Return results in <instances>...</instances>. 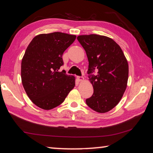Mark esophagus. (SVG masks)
Returning <instances> with one entry per match:
<instances>
[{"label":"esophagus","mask_w":153,"mask_h":153,"mask_svg":"<svg viewBox=\"0 0 153 153\" xmlns=\"http://www.w3.org/2000/svg\"><path fill=\"white\" fill-rule=\"evenodd\" d=\"M77 79L79 82H82V81H84V77H82V76H77Z\"/></svg>","instance_id":"obj_1"}]
</instances>
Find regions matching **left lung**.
Instances as JSON below:
<instances>
[{"label":"left lung","instance_id":"8db88e82","mask_svg":"<svg viewBox=\"0 0 153 153\" xmlns=\"http://www.w3.org/2000/svg\"><path fill=\"white\" fill-rule=\"evenodd\" d=\"M77 39L86 53L89 62L88 74L94 88L86 104L98 113H107L120 102L126 91L128 61L120 46L107 36L82 35ZM95 70L97 74L94 75Z\"/></svg>","mask_w":153,"mask_h":153}]
</instances>
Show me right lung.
<instances>
[{"instance_id":"add662e5","label":"right lung","mask_w":153,"mask_h":153,"mask_svg":"<svg viewBox=\"0 0 153 153\" xmlns=\"http://www.w3.org/2000/svg\"><path fill=\"white\" fill-rule=\"evenodd\" d=\"M76 36L62 32L35 36L22 61L23 86L33 104L45 110L60 105L75 86V77L59 71L64 51Z\"/></svg>"}]
</instances>
